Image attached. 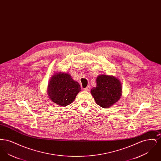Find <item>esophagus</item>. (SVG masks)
I'll return each instance as SVG.
<instances>
[{"instance_id":"obj_1","label":"esophagus","mask_w":161,"mask_h":161,"mask_svg":"<svg viewBox=\"0 0 161 161\" xmlns=\"http://www.w3.org/2000/svg\"><path fill=\"white\" fill-rule=\"evenodd\" d=\"M91 89V86L88 85L86 88H84V90L85 91H89Z\"/></svg>"}]
</instances>
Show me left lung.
<instances>
[{
  "label": "left lung",
  "mask_w": 161,
  "mask_h": 161,
  "mask_svg": "<svg viewBox=\"0 0 161 161\" xmlns=\"http://www.w3.org/2000/svg\"><path fill=\"white\" fill-rule=\"evenodd\" d=\"M91 92L96 103L107 108L120 99L122 86L119 80L114 76L101 75L97 78V86L92 88Z\"/></svg>",
  "instance_id": "8db88e82"
}]
</instances>
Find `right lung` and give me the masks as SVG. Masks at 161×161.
I'll return each instance as SVG.
<instances>
[{"label": "right lung", "instance_id": "1", "mask_svg": "<svg viewBox=\"0 0 161 161\" xmlns=\"http://www.w3.org/2000/svg\"><path fill=\"white\" fill-rule=\"evenodd\" d=\"M81 90L79 83L74 81L69 74L58 72L49 80L47 95L53 102L65 107L74 101Z\"/></svg>", "mask_w": 161, "mask_h": 161}]
</instances>
